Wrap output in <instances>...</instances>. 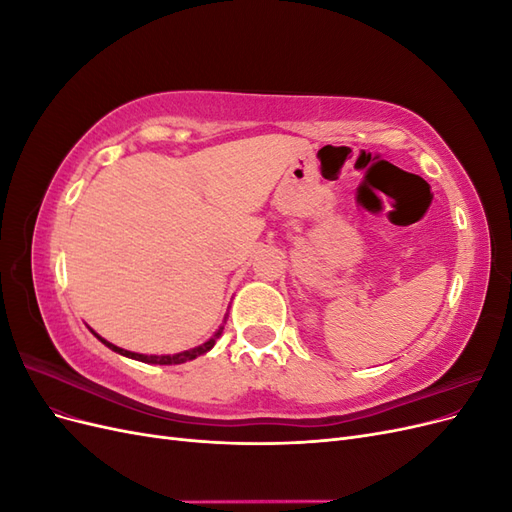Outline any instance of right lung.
I'll use <instances>...</instances> for the list:
<instances>
[{"label": "right lung", "instance_id": "right-lung-1", "mask_svg": "<svg viewBox=\"0 0 512 512\" xmlns=\"http://www.w3.org/2000/svg\"><path fill=\"white\" fill-rule=\"evenodd\" d=\"M96 335V333H94ZM222 335V329L215 333V337L213 339H209L207 344H203V346H198V348H192V350H185V352H179V354H166V356H149V354H136V352H128V350H123V348H117V346H113V344H108L106 339H102L100 335H96L102 344H106L108 348L111 350H115V352H119V354H123V356H130V359H136V361H143V363H156V365H177V363H185V361H192V359H196V356H200V354H205V352H209L211 348H213V344H215V339H218Z\"/></svg>", "mask_w": 512, "mask_h": 512}]
</instances>
